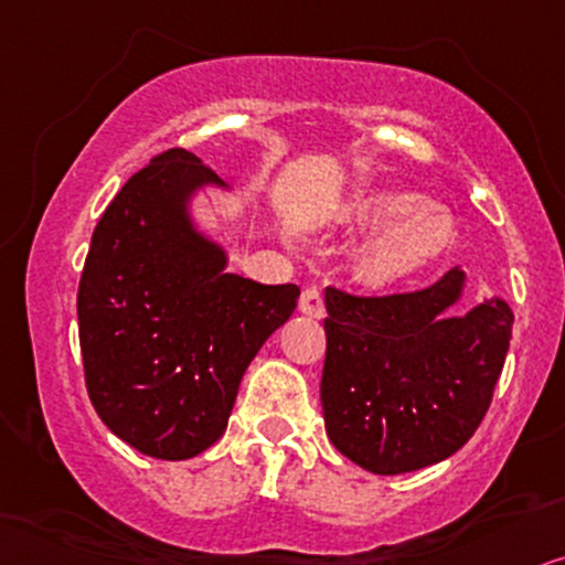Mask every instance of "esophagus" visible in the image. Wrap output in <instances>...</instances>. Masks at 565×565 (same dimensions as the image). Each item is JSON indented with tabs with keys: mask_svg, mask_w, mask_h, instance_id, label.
Returning <instances> with one entry per match:
<instances>
[{
	"mask_svg": "<svg viewBox=\"0 0 565 565\" xmlns=\"http://www.w3.org/2000/svg\"><path fill=\"white\" fill-rule=\"evenodd\" d=\"M299 310L310 318H323L326 316V302H323V291L318 287H307L299 297Z\"/></svg>",
	"mask_w": 565,
	"mask_h": 565,
	"instance_id": "1",
	"label": "esophagus"
}]
</instances>
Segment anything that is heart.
Returning a JSON list of instances; mask_svg holds the SVG:
<instances>
[{
    "label": "heart",
    "mask_w": 565,
    "mask_h": 565,
    "mask_svg": "<svg viewBox=\"0 0 565 565\" xmlns=\"http://www.w3.org/2000/svg\"><path fill=\"white\" fill-rule=\"evenodd\" d=\"M344 216L362 230H377L362 247V274L375 284H398L433 266L454 245V221L414 192H367Z\"/></svg>",
    "instance_id": "b5f03b06"
}]
</instances>
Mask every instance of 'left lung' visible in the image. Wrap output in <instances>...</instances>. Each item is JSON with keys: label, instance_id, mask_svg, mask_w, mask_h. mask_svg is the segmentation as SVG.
<instances>
[{"label": "left lung", "instance_id": "obj_1", "mask_svg": "<svg viewBox=\"0 0 565 565\" xmlns=\"http://www.w3.org/2000/svg\"><path fill=\"white\" fill-rule=\"evenodd\" d=\"M467 274L388 297L326 289L320 404L328 438L373 475H406L454 456L480 427L509 352L501 297L448 316Z\"/></svg>", "mask_w": 565, "mask_h": 565}]
</instances>
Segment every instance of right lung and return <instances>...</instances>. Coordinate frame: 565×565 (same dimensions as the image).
<instances>
[{
    "mask_svg": "<svg viewBox=\"0 0 565 565\" xmlns=\"http://www.w3.org/2000/svg\"><path fill=\"white\" fill-rule=\"evenodd\" d=\"M226 188L184 148L132 174L93 232L77 289L85 385L104 425L153 459L211 448L242 375L297 307V284L226 270L192 221L198 190Z\"/></svg>",
    "mask_w": 565,
    "mask_h": 565,
    "instance_id": "add662e5",
    "label": "right lung"
}]
</instances>
